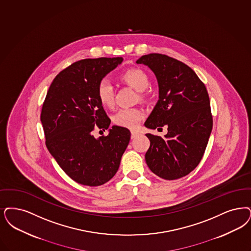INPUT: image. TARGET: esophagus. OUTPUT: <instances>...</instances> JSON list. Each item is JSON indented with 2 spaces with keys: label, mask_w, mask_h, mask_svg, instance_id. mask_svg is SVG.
<instances>
[{
  "label": "esophagus",
  "mask_w": 251,
  "mask_h": 251,
  "mask_svg": "<svg viewBox=\"0 0 251 251\" xmlns=\"http://www.w3.org/2000/svg\"><path fill=\"white\" fill-rule=\"evenodd\" d=\"M130 133H131V139H133V138H135V137H137L138 135H139V132L138 131H135V130H131L130 131Z\"/></svg>",
  "instance_id": "34e87169"
}]
</instances>
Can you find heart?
Masks as SVG:
<instances>
[{
  "label": "heart",
  "instance_id": "obj_1",
  "mask_svg": "<svg viewBox=\"0 0 251 251\" xmlns=\"http://www.w3.org/2000/svg\"><path fill=\"white\" fill-rule=\"evenodd\" d=\"M119 79L139 91L141 100H147L151 96V91L147 88L150 85V77L146 71L139 67H131L122 72ZM97 97L101 105L104 107H113L115 104V91L108 81H101L97 87ZM144 118V113L139 108H123L118 111L114 117L113 121L116 125L134 129L139 121Z\"/></svg>",
  "mask_w": 251,
  "mask_h": 251
}]
</instances>
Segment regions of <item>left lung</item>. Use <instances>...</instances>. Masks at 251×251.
I'll use <instances>...</instances> for the list:
<instances>
[{
	"label": "left lung",
	"instance_id": "obj_1",
	"mask_svg": "<svg viewBox=\"0 0 251 251\" xmlns=\"http://www.w3.org/2000/svg\"><path fill=\"white\" fill-rule=\"evenodd\" d=\"M136 63L154 72L160 90V100L145 126L168 127L165 138L146 134L151 141L147 164L163 179L180 178L200 163L210 136L213 117L207 90L191 67L167 55H144Z\"/></svg>",
	"mask_w": 251,
	"mask_h": 251
}]
</instances>
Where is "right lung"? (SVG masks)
<instances>
[{
  "mask_svg": "<svg viewBox=\"0 0 251 251\" xmlns=\"http://www.w3.org/2000/svg\"><path fill=\"white\" fill-rule=\"evenodd\" d=\"M123 59L78 60L61 71L51 83L43 103L41 122L46 146L60 168L85 186H100L116 175L130 142V130L113 126L97 97V87Z\"/></svg>",
  "mask_w": 251,
  "mask_h": 251,
  "instance_id": "add662e5",
  "label": "right lung"
}]
</instances>
